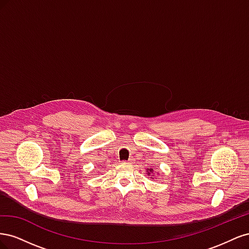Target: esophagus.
I'll use <instances>...</instances> for the list:
<instances>
[{
  "instance_id": "obj_1",
  "label": "esophagus",
  "mask_w": 249,
  "mask_h": 249,
  "mask_svg": "<svg viewBox=\"0 0 249 249\" xmlns=\"http://www.w3.org/2000/svg\"><path fill=\"white\" fill-rule=\"evenodd\" d=\"M133 160H134V159H129V160L126 161V163H132V162H133Z\"/></svg>"
}]
</instances>
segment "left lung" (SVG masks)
<instances>
[{
    "mask_svg": "<svg viewBox=\"0 0 249 249\" xmlns=\"http://www.w3.org/2000/svg\"><path fill=\"white\" fill-rule=\"evenodd\" d=\"M154 168H152V167H150V168H147L146 169V173H147V176L149 177L150 176V178H154Z\"/></svg>",
    "mask_w": 249,
    "mask_h": 249,
    "instance_id": "1",
    "label": "left lung"
}]
</instances>
